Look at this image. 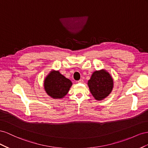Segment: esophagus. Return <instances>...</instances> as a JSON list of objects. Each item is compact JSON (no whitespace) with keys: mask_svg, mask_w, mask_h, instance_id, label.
Listing matches in <instances>:
<instances>
[{"mask_svg":"<svg viewBox=\"0 0 148 148\" xmlns=\"http://www.w3.org/2000/svg\"><path fill=\"white\" fill-rule=\"evenodd\" d=\"M77 82H78V83H83V82H84V81H83L82 79H80L79 81H77Z\"/></svg>","mask_w":148,"mask_h":148,"instance_id":"esophagus-1","label":"esophagus"}]
</instances>
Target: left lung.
Listing matches in <instances>:
<instances>
[{"label":"left lung","instance_id":"8db88e82","mask_svg":"<svg viewBox=\"0 0 148 148\" xmlns=\"http://www.w3.org/2000/svg\"><path fill=\"white\" fill-rule=\"evenodd\" d=\"M88 86L97 100H102L109 95L113 88V79L105 69L95 71L88 80Z\"/></svg>","mask_w":148,"mask_h":148}]
</instances>
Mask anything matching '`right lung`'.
<instances>
[{"instance_id":"add662e5","label":"right lung","mask_w":148,"mask_h":148,"mask_svg":"<svg viewBox=\"0 0 148 148\" xmlns=\"http://www.w3.org/2000/svg\"><path fill=\"white\" fill-rule=\"evenodd\" d=\"M43 85L49 97L54 99H60L67 95L73 83L59 71L52 70L45 77Z\"/></svg>"}]
</instances>
